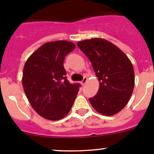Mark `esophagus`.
I'll list each match as a JSON object with an SVG mask.
<instances>
[{"mask_svg":"<svg viewBox=\"0 0 154 154\" xmlns=\"http://www.w3.org/2000/svg\"><path fill=\"white\" fill-rule=\"evenodd\" d=\"M87 80H88V78L85 77L83 79V80H82V81H81V85H83H83L86 84V83L87 82Z\"/></svg>","mask_w":154,"mask_h":154,"instance_id":"1","label":"esophagus"}]
</instances>
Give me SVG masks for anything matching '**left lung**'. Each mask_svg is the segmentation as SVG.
<instances>
[{
	"mask_svg": "<svg viewBox=\"0 0 154 154\" xmlns=\"http://www.w3.org/2000/svg\"><path fill=\"white\" fill-rule=\"evenodd\" d=\"M77 46L89 59L100 82L90 103L103 116L117 114L127 104L134 88L133 64L122 50L103 38L80 41Z\"/></svg>",
	"mask_w": 154,
	"mask_h": 154,
	"instance_id": "left-lung-1",
	"label": "left lung"
}]
</instances>
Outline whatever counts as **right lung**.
<instances>
[{
	"instance_id": "obj_1",
	"label": "right lung",
	"mask_w": 154,
	"mask_h": 154,
	"mask_svg": "<svg viewBox=\"0 0 154 154\" xmlns=\"http://www.w3.org/2000/svg\"><path fill=\"white\" fill-rule=\"evenodd\" d=\"M74 48V43L64 40L46 42L24 64V92L33 109L48 120L67 116L78 93L80 85L70 83L63 66L66 56Z\"/></svg>"
}]
</instances>
